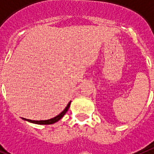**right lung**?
Listing matches in <instances>:
<instances>
[{
  "label": "right lung",
  "mask_w": 154,
  "mask_h": 154,
  "mask_svg": "<svg viewBox=\"0 0 154 154\" xmlns=\"http://www.w3.org/2000/svg\"><path fill=\"white\" fill-rule=\"evenodd\" d=\"M70 103L71 101L69 102V103H68V105L66 106V107L64 109V111L63 112H62L61 113L58 115V116H55L54 118H52L51 119H48V120H32V119H24L23 118V119H25V120L28 121V122H33V123H36V124H41V125H49V124H53V123H54V122H57L58 120H60L64 116L65 114L66 113V112L68 111L69 107V106H70Z\"/></svg>",
  "instance_id": "right-lung-1"
}]
</instances>
